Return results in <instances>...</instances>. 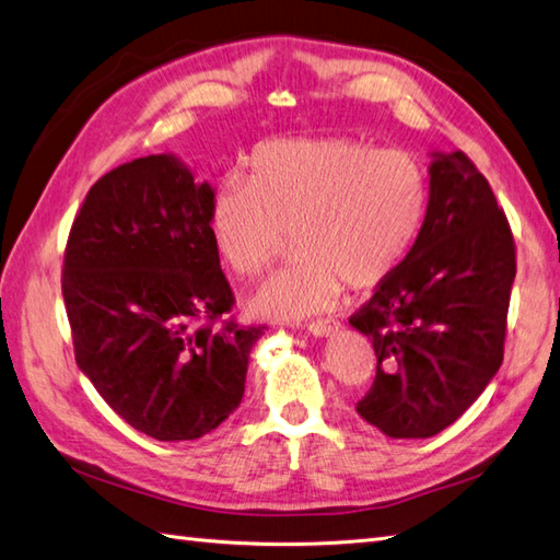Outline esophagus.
I'll list each match as a JSON object with an SVG mask.
<instances>
[{
  "mask_svg": "<svg viewBox=\"0 0 560 560\" xmlns=\"http://www.w3.org/2000/svg\"><path fill=\"white\" fill-rule=\"evenodd\" d=\"M339 327H342V325H339L337 318H318V320L306 323V330H308L311 335H316V337L332 335V332L339 330Z\"/></svg>",
  "mask_w": 560,
  "mask_h": 560,
  "instance_id": "1",
  "label": "esophagus"
}]
</instances>
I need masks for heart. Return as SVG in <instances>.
<instances>
[{"label": "heart", "instance_id": "1", "mask_svg": "<svg viewBox=\"0 0 560 560\" xmlns=\"http://www.w3.org/2000/svg\"><path fill=\"white\" fill-rule=\"evenodd\" d=\"M428 211V177L404 149L349 135L258 144L209 207L218 258L242 282L264 278L288 235L296 264L249 299L256 316L299 320L330 308L342 284L368 292L401 268Z\"/></svg>", "mask_w": 560, "mask_h": 560}]
</instances>
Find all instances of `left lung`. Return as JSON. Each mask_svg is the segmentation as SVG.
<instances>
[{
	"mask_svg": "<svg viewBox=\"0 0 560 560\" xmlns=\"http://www.w3.org/2000/svg\"><path fill=\"white\" fill-rule=\"evenodd\" d=\"M513 278L515 240L487 177L468 154L438 156L411 254L349 318L377 357L359 416L425 440L466 413L503 361Z\"/></svg>",
	"mask_w": 560,
	"mask_h": 560,
	"instance_id": "left-lung-1",
	"label": "left lung"
}]
</instances>
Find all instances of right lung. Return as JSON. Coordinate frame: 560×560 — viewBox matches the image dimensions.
Instances as JSON below:
<instances>
[{
    "instance_id": "1",
    "label": "right lung",
    "mask_w": 560,
    "mask_h": 560,
    "mask_svg": "<svg viewBox=\"0 0 560 560\" xmlns=\"http://www.w3.org/2000/svg\"><path fill=\"white\" fill-rule=\"evenodd\" d=\"M213 189L173 156L102 175L75 213L61 292L78 368L159 442L199 440L244 397L266 325H240L209 230Z\"/></svg>"
}]
</instances>
